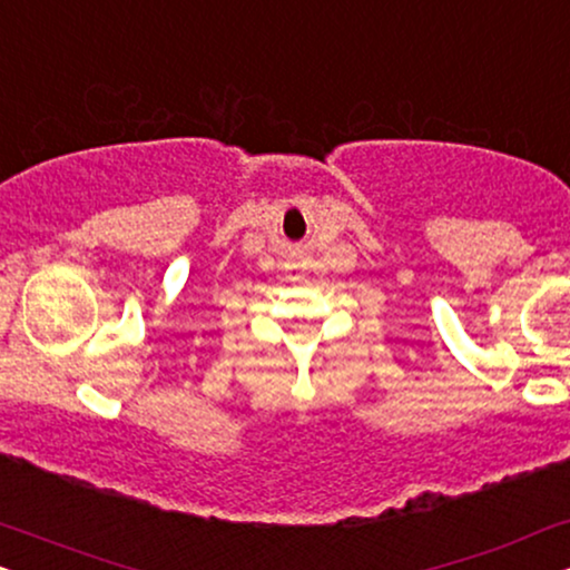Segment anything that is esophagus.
<instances>
[{
    "mask_svg": "<svg viewBox=\"0 0 570 570\" xmlns=\"http://www.w3.org/2000/svg\"><path fill=\"white\" fill-rule=\"evenodd\" d=\"M286 276H289L292 281L305 278V276H307V263H299V261L286 263Z\"/></svg>",
    "mask_w": 570,
    "mask_h": 570,
    "instance_id": "esophagus-1",
    "label": "esophagus"
}]
</instances>
